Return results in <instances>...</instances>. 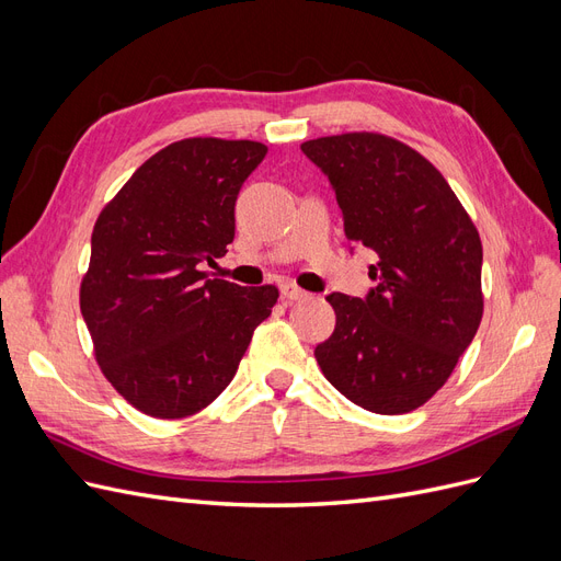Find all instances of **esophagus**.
<instances>
[{"instance_id": "1", "label": "esophagus", "mask_w": 561, "mask_h": 561, "mask_svg": "<svg viewBox=\"0 0 561 561\" xmlns=\"http://www.w3.org/2000/svg\"><path fill=\"white\" fill-rule=\"evenodd\" d=\"M280 295H283V299H287V301L309 299V293H307V290H301V287H299V285H295V283H285V285L280 287Z\"/></svg>"}]
</instances>
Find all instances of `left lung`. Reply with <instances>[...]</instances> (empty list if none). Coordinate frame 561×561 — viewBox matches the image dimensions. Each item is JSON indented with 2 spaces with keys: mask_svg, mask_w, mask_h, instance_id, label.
Segmentation results:
<instances>
[{
  "mask_svg": "<svg viewBox=\"0 0 561 561\" xmlns=\"http://www.w3.org/2000/svg\"><path fill=\"white\" fill-rule=\"evenodd\" d=\"M301 151L328 175L346 239L379 254L365 299L328 295L336 325L316 360L363 410L412 412L445 386L480 328V233L443 173L396 138L342 133Z\"/></svg>",
  "mask_w": 561,
  "mask_h": 561,
  "instance_id": "obj_1",
  "label": "left lung"
}]
</instances>
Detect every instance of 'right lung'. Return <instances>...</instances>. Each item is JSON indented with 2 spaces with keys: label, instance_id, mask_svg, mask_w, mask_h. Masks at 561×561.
<instances>
[{
  "label": "right lung",
  "instance_id": "1",
  "mask_svg": "<svg viewBox=\"0 0 561 561\" xmlns=\"http://www.w3.org/2000/svg\"><path fill=\"white\" fill-rule=\"evenodd\" d=\"M266 157L252 140L186 138L147 159L100 213L81 316L95 360L135 410L182 419L233 379L276 285L208 278L225 257L236 198Z\"/></svg>",
  "mask_w": 561,
  "mask_h": 561
}]
</instances>
